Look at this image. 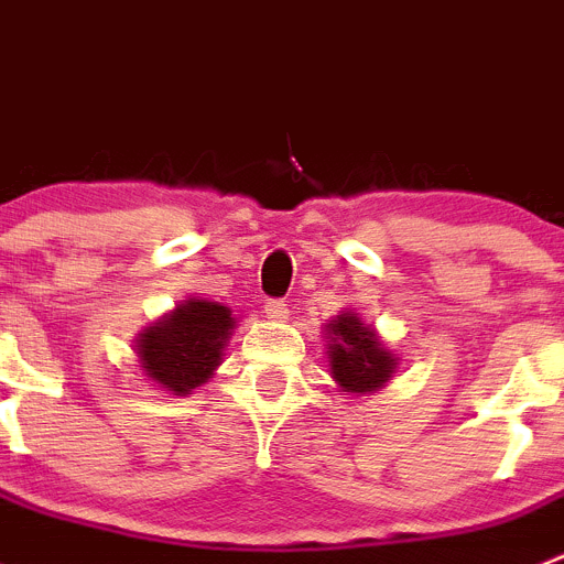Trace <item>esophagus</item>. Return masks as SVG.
Instances as JSON below:
<instances>
[{"instance_id":"34e87169","label":"esophagus","mask_w":564,"mask_h":564,"mask_svg":"<svg viewBox=\"0 0 564 564\" xmlns=\"http://www.w3.org/2000/svg\"><path fill=\"white\" fill-rule=\"evenodd\" d=\"M264 314L267 318H272V322H283V318H289V308L283 300H267Z\"/></svg>"}]
</instances>
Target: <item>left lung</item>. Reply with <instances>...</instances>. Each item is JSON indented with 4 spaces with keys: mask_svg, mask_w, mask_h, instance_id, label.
<instances>
[{
    "mask_svg": "<svg viewBox=\"0 0 564 564\" xmlns=\"http://www.w3.org/2000/svg\"><path fill=\"white\" fill-rule=\"evenodd\" d=\"M324 335H327L329 373L344 392L368 395L384 388L395 373L398 360L390 355L388 346L379 340L371 324H366L351 311L335 316Z\"/></svg>",
    "mask_w": 564,
    "mask_h": 564,
    "instance_id": "obj_1",
    "label": "left lung"
}]
</instances>
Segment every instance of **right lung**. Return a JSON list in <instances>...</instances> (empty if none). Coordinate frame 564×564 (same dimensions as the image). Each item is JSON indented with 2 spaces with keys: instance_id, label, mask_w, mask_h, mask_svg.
<instances>
[{
  "instance_id": "obj_1",
  "label": "right lung",
  "mask_w": 564,
  "mask_h": 564,
  "mask_svg": "<svg viewBox=\"0 0 564 564\" xmlns=\"http://www.w3.org/2000/svg\"><path fill=\"white\" fill-rule=\"evenodd\" d=\"M231 329L235 316L226 305L191 297L139 333L135 355L152 382L174 395H191L213 379Z\"/></svg>"
}]
</instances>
